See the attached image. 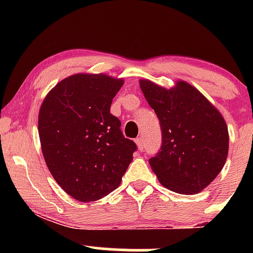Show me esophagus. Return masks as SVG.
I'll return each instance as SVG.
<instances>
[{"label": "esophagus", "mask_w": 253, "mask_h": 253, "mask_svg": "<svg viewBox=\"0 0 253 253\" xmlns=\"http://www.w3.org/2000/svg\"><path fill=\"white\" fill-rule=\"evenodd\" d=\"M135 143H136V145H138L139 151H141V152H143V151H144V139H143V136H139V138H136Z\"/></svg>", "instance_id": "34e87169"}]
</instances>
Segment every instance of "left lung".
Instances as JSON below:
<instances>
[{"label": "left lung", "instance_id": "1", "mask_svg": "<svg viewBox=\"0 0 253 253\" xmlns=\"http://www.w3.org/2000/svg\"><path fill=\"white\" fill-rule=\"evenodd\" d=\"M140 88L162 129L161 149L149 159L159 182L196 194L219 175L228 153V129L215 107L185 82L164 89L147 80Z\"/></svg>", "mask_w": 253, "mask_h": 253}]
</instances>
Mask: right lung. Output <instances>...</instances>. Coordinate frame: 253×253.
<instances>
[{"label":"right lung","instance_id":"add662e5","mask_svg":"<svg viewBox=\"0 0 253 253\" xmlns=\"http://www.w3.org/2000/svg\"><path fill=\"white\" fill-rule=\"evenodd\" d=\"M123 80L74 75L59 82L40 107L38 130L48 170L66 194L96 201L120 185L136 145L110 114Z\"/></svg>","mask_w":253,"mask_h":253}]
</instances>
